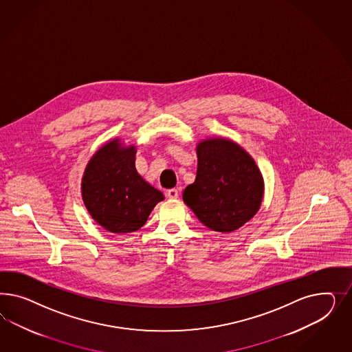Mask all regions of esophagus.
I'll use <instances>...</instances> for the list:
<instances>
[{
  "label": "esophagus",
  "instance_id": "34e87169",
  "mask_svg": "<svg viewBox=\"0 0 352 352\" xmlns=\"http://www.w3.org/2000/svg\"><path fill=\"white\" fill-rule=\"evenodd\" d=\"M166 195H168V197H169V199L174 200V199H178V196H179V191H178L177 188H171V190L166 192Z\"/></svg>",
  "mask_w": 352,
  "mask_h": 352
}]
</instances>
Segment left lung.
I'll list each match as a JSON object with an SVG mask.
<instances>
[{
    "instance_id": "1",
    "label": "left lung",
    "mask_w": 352,
    "mask_h": 352,
    "mask_svg": "<svg viewBox=\"0 0 352 352\" xmlns=\"http://www.w3.org/2000/svg\"><path fill=\"white\" fill-rule=\"evenodd\" d=\"M196 152V179L183 191V201L208 228L236 231L256 215L263 199V177L256 161L226 138L201 140Z\"/></svg>"
}]
</instances>
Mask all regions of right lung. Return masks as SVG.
I'll list each match as a JSON object with an SVG mask.
<instances>
[{
	"mask_svg": "<svg viewBox=\"0 0 352 352\" xmlns=\"http://www.w3.org/2000/svg\"><path fill=\"white\" fill-rule=\"evenodd\" d=\"M135 146L120 139L98 149L86 165L81 192L87 212L96 223L113 234H128L147 222L164 195L135 169Z\"/></svg>",
	"mask_w": 352,
	"mask_h": 352,
	"instance_id": "1",
	"label": "right lung"
}]
</instances>
